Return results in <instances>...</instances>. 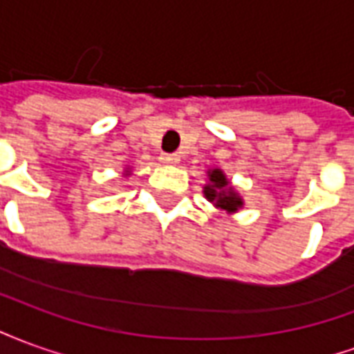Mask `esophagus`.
I'll use <instances>...</instances> for the list:
<instances>
[{"mask_svg":"<svg viewBox=\"0 0 354 354\" xmlns=\"http://www.w3.org/2000/svg\"><path fill=\"white\" fill-rule=\"evenodd\" d=\"M161 161L165 165H178L180 162V157L176 153H161Z\"/></svg>","mask_w":354,"mask_h":354,"instance_id":"1","label":"esophagus"}]
</instances>
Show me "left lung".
<instances>
[{
  "label": "left lung",
  "instance_id": "left-lung-1",
  "mask_svg": "<svg viewBox=\"0 0 354 354\" xmlns=\"http://www.w3.org/2000/svg\"><path fill=\"white\" fill-rule=\"evenodd\" d=\"M203 193L216 208H222L225 212H237L243 207V199L239 193L230 185V180L225 178L220 169L208 170V184L203 187Z\"/></svg>",
  "mask_w": 354,
  "mask_h": 354
}]
</instances>
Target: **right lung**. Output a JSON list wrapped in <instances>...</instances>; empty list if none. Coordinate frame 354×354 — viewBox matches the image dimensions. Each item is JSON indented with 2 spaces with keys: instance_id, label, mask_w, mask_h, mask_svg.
<instances>
[{
  "instance_id": "right-lung-1",
  "label": "right lung",
  "mask_w": 354,
  "mask_h": 354,
  "mask_svg": "<svg viewBox=\"0 0 354 354\" xmlns=\"http://www.w3.org/2000/svg\"><path fill=\"white\" fill-rule=\"evenodd\" d=\"M127 172H129V170H127Z\"/></svg>"
}]
</instances>
